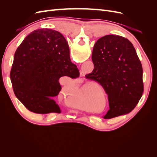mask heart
<instances>
[{
    "instance_id": "heart-1",
    "label": "heart",
    "mask_w": 157,
    "mask_h": 157,
    "mask_svg": "<svg viewBox=\"0 0 157 157\" xmlns=\"http://www.w3.org/2000/svg\"><path fill=\"white\" fill-rule=\"evenodd\" d=\"M87 86H88V84H87V83L86 84H85L84 85V88H86V87H87Z\"/></svg>"
}]
</instances>
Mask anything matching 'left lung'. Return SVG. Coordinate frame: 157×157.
<instances>
[{
    "mask_svg": "<svg viewBox=\"0 0 157 157\" xmlns=\"http://www.w3.org/2000/svg\"><path fill=\"white\" fill-rule=\"evenodd\" d=\"M92 72L86 78L96 80L108 95L109 110L104 118L131 112L144 92L143 69L134 46L124 37L108 35L95 44Z\"/></svg>",
    "mask_w": 157,
    "mask_h": 157,
    "instance_id": "obj_1",
    "label": "left lung"
}]
</instances>
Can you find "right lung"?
<instances>
[{"label":"right lung","mask_w":157,"mask_h":157,"mask_svg":"<svg viewBox=\"0 0 157 157\" xmlns=\"http://www.w3.org/2000/svg\"><path fill=\"white\" fill-rule=\"evenodd\" d=\"M71 62L69 48L58 31L39 29L23 40L14 55L10 79L16 98L28 110L38 114L61 113L54 99L61 89L60 77H79Z\"/></svg>","instance_id":"obj_1"}]
</instances>
